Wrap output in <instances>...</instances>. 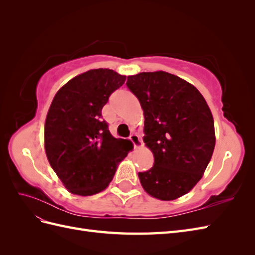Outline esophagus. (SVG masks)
<instances>
[{
	"label": "esophagus",
	"instance_id": "34e87169",
	"mask_svg": "<svg viewBox=\"0 0 255 255\" xmlns=\"http://www.w3.org/2000/svg\"><path fill=\"white\" fill-rule=\"evenodd\" d=\"M129 140L133 142L135 148H139V146H141V144H142L139 136H138L137 134H132V135H130L129 136Z\"/></svg>",
	"mask_w": 255,
	"mask_h": 255
}]
</instances>
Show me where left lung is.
<instances>
[{
  "instance_id": "left-lung-1",
  "label": "left lung",
  "mask_w": 255,
  "mask_h": 255,
  "mask_svg": "<svg viewBox=\"0 0 255 255\" xmlns=\"http://www.w3.org/2000/svg\"><path fill=\"white\" fill-rule=\"evenodd\" d=\"M128 88L139 100L144 115L145 145L154 165L139 172L143 189L171 201L195 187L215 148L214 119L199 90L164 71L128 76Z\"/></svg>"
}]
</instances>
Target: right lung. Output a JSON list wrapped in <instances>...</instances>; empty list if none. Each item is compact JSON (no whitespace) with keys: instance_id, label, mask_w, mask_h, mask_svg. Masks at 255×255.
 Returning <instances> with one entry per match:
<instances>
[{"instance_id":"right-lung-1","label":"right lung","mask_w":255,"mask_h":255,"mask_svg":"<svg viewBox=\"0 0 255 255\" xmlns=\"http://www.w3.org/2000/svg\"><path fill=\"white\" fill-rule=\"evenodd\" d=\"M127 76L94 69L75 76L54 97L44 125V149L53 170L74 195L91 196L105 189L130 149L115 138L102 109Z\"/></svg>"}]
</instances>
